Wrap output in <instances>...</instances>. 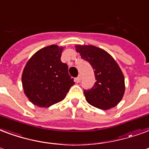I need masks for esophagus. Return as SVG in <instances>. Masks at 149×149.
I'll list each match as a JSON object with an SVG mask.
<instances>
[{"mask_svg":"<svg viewBox=\"0 0 149 149\" xmlns=\"http://www.w3.org/2000/svg\"><path fill=\"white\" fill-rule=\"evenodd\" d=\"M75 82H76V83H80V77H77L75 78Z\"/></svg>","mask_w":149,"mask_h":149,"instance_id":"34e87169","label":"esophagus"}]
</instances>
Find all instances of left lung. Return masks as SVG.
Listing matches in <instances>:
<instances>
[{
    "label": "left lung",
    "instance_id": "left-lung-1",
    "mask_svg": "<svg viewBox=\"0 0 149 149\" xmlns=\"http://www.w3.org/2000/svg\"><path fill=\"white\" fill-rule=\"evenodd\" d=\"M81 58L94 69L95 83L84 89L89 104L101 110L112 108L121 101L125 91V79L118 65L105 50L94 46H76Z\"/></svg>",
    "mask_w": 149,
    "mask_h": 149
}]
</instances>
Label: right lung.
<instances>
[{
    "mask_svg": "<svg viewBox=\"0 0 149 149\" xmlns=\"http://www.w3.org/2000/svg\"><path fill=\"white\" fill-rule=\"evenodd\" d=\"M62 47L52 45L39 49L31 58L23 72L25 95L33 104L49 107L65 99L74 84L68 65L61 62Z\"/></svg>",
    "mask_w": 149,
    "mask_h": 149,
    "instance_id": "obj_1",
    "label": "right lung"
}]
</instances>
